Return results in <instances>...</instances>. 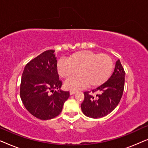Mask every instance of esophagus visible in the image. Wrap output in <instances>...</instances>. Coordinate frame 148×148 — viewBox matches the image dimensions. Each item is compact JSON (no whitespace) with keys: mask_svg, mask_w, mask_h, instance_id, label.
Masks as SVG:
<instances>
[{"mask_svg":"<svg viewBox=\"0 0 148 148\" xmlns=\"http://www.w3.org/2000/svg\"><path fill=\"white\" fill-rule=\"evenodd\" d=\"M77 92V91L75 90H70V95H73L75 94V93Z\"/></svg>","mask_w":148,"mask_h":148,"instance_id":"esophagus-1","label":"esophagus"}]
</instances>
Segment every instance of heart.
<instances>
[{
    "label": "heart",
    "mask_w": 148,
    "mask_h": 148,
    "mask_svg": "<svg viewBox=\"0 0 148 148\" xmlns=\"http://www.w3.org/2000/svg\"><path fill=\"white\" fill-rule=\"evenodd\" d=\"M113 69V61L105 54H97L90 50H79L69 56L67 60L61 58L57 62V71L62 78H71L64 86L69 89H79L89 85L100 86L110 77Z\"/></svg>",
    "instance_id": "obj_1"
}]
</instances>
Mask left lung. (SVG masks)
Instances as JSON below:
<instances>
[{"label": "left lung", "mask_w": 148, "mask_h": 148, "mask_svg": "<svg viewBox=\"0 0 148 148\" xmlns=\"http://www.w3.org/2000/svg\"><path fill=\"white\" fill-rule=\"evenodd\" d=\"M125 72L120 60L116 62L114 72L106 82L92 92H85L81 108L86 116L98 119L110 114L123 96ZM93 93H96L94 96Z\"/></svg>", "instance_id": "1"}]
</instances>
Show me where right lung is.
I'll return each mask as SVG.
<instances>
[{"mask_svg":"<svg viewBox=\"0 0 148 148\" xmlns=\"http://www.w3.org/2000/svg\"><path fill=\"white\" fill-rule=\"evenodd\" d=\"M54 50H46L28 62L22 74L20 97L28 112L41 120H49L61 112L69 92L60 90ZM52 92V95L49 92Z\"/></svg>","mask_w":148,"mask_h":148,"instance_id":"add662e5","label":"right lung"}]
</instances>
